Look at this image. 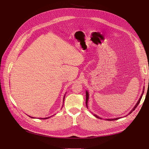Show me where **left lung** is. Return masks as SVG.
<instances>
[{
  "label": "left lung",
  "mask_w": 149,
  "mask_h": 149,
  "mask_svg": "<svg viewBox=\"0 0 149 149\" xmlns=\"http://www.w3.org/2000/svg\"><path fill=\"white\" fill-rule=\"evenodd\" d=\"M143 92H144V91H143V93H142V95H141V97H140V99L139 100V101H138V102H137V104H136V105L135 106V107L133 108V109L130 112V113L129 114H131L132 112V111H134L135 109H136V108L137 107V106L139 105V102H141V98H142V95H143ZM86 107H87V108H88V97H89V94H88V93L86 91ZM94 116L95 117H96L97 118H99V119H101L100 117L99 116H96V115H94ZM120 118H115V119H107V120H118V119H119Z\"/></svg>",
  "instance_id": "1"
}]
</instances>
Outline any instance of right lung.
Wrapping results in <instances>:
<instances>
[{"instance_id":"obj_1","label":"right lung","mask_w":149,"mask_h":149,"mask_svg":"<svg viewBox=\"0 0 149 149\" xmlns=\"http://www.w3.org/2000/svg\"><path fill=\"white\" fill-rule=\"evenodd\" d=\"M65 97V96H64ZM64 99H65V97L63 98V100H64ZM64 101V100H63ZM64 102V101H63ZM30 118H31V117H30ZM48 118H44V119H48Z\"/></svg>"}]
</instances>
